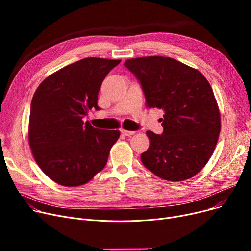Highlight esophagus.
<instances>
[{
	"label": "esophagus",
	"mask_w": 251,
	"mask_h": 251,
	"mask_svg": "<svg viewBox=\"0 0 251 251\" xmlns=\"http://www.w3.org/2000/svg\"><path fill=\"white\" fill-rule=\"evenodd\" d=\"M121 133H122L123 135H125V136H131V135H133V134L135 133V131H128V130L122 129V130H121Z\"/></svg>",
	"instance_id": "esophagus-1"
}]
</instances>
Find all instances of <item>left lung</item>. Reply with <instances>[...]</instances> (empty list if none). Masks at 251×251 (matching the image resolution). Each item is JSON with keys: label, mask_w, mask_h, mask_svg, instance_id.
Returning <instances> with one entry per match:
<instances>
[{"label": "left lung", "mask_w": 251, "mask_h": 251, "mask_svg": "<svg viewBox=\"0 0 251 251\" xmlns=\"http://www.w3.org/2000/svg\"><path fill=\"white\" fill-rule=\"evenodd\" d=\"M148 108L164 111L162 134L148 131L150 148L141 162L157 177L184 181L206 165L217 146L221 118L214 91L194 68L169 57L129 59Z\"/></svg>", "instance_id": "left-lung-1"}]
</instances>
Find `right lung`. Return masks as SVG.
<instances>
[{
  "instance_id": "right-lung-1",
  "label": "right lung",
  "mask_w": 251,
  "mask_h": 251,
  "mask_svg": "<svg viewBox=\"0 0 251 251\" xmlns=\"http://www.w3.org/2000/svg\"><path fill=\"white\" fill-rule=\"evenodd\" d=\"M121 60L85 58L52 73L35 90L28 140L43 172L63 186L83 185L107 164L118 130L92 127L83 118L98 105L104 77Z\"/></svg>"
}]
</instances>
